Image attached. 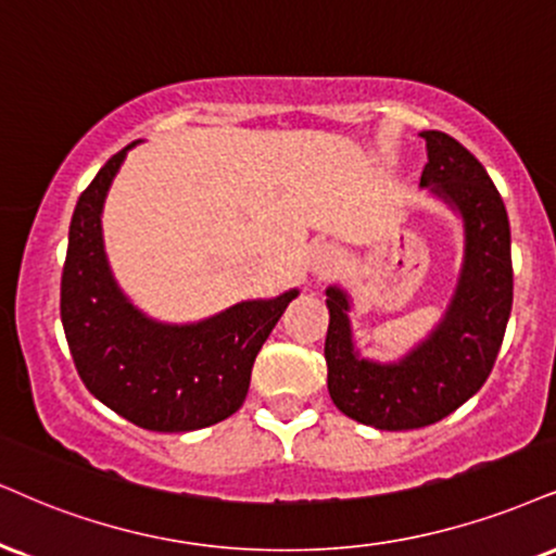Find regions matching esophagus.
Listing matches in <instances>:
<instances>
[{"instance_id":"esophagus-1","label":"esophagus","mask_w":556,"mask_h":556,"mask_svg":"<svg viewBox=\"0 0 556 556\" xmlns=\"http://www.w3.org/2000/svg\"><path fill=\"white\" fill-rule=\"evenodd\" d=\"M334 263H338V252H334L332 244H317L309 252V270L314 276H327Z\"/></svg>"}]
</instances>
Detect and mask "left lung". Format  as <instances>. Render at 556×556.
Wrapping results in <instances>:
<instances>
[{"mask_svg": "<svg viewBox=\"0 0 556 556\" xmlns=\"http://www.w3.org/2000/svg\"><path fill=\"white\" fill-rule=\"evenodd\" d=\"M428 143L420 188L462 222V265L433 330L402 358L361 355L351 325L353 299L327 286V389L334 407L376 430H413L443 420L475 396L495 366L513 306L510 224L488 169L443 131Z\"/></svg>", "mask_w": 556, "mask_h": 556, "instance_id": "obj_1", "label": "left lung"}]
</instances>
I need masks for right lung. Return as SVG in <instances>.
<instances>
[{"instance_id":"obj_1","label":"right lung","mask_w":556,"mask_h":556,"mask_svg":"<svg viewBox=\"0 0 556 556\" xmlns=\"http://www.w3.org/2000/svg\"><path fill=\"white\" fill-rule=\"evenodd\" d=\"M136 143L113 154L79 195L61 276V321L94 400L143 430L188 433L242 407L252 363L299 289L185 325L141 312L115 280L102 239L108 190Z\"/></svg>"}]
</instances>
